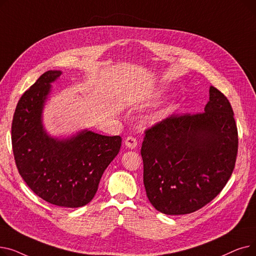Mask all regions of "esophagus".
Wrapping results in <instances>:
<instances>
[{
	"label": "esophagus",
	"instance_id": "obj_1",
	"mask_svg": "<svg viewBox=\"0 0 256 256\" xmlns=\"http://www.w3.org/2000/svg\"><path fill=\"white\" fill-rule=\"evenodd\" d=\"M124 144H126V146L128 147V148L134 150L137 146V140L134 138V137H128L124 140Z\"/></svg>",
	"mask_w": 256,
	"mask_h": 256
}]
</instances>
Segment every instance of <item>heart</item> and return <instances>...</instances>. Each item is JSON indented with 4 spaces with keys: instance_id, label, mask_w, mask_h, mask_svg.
I'll use <instances>...</instances> for the list:
<instances>
[{
    "instance_id": "obj_1",
    "label": "heart",
    "mask_w": 256,
    "mask_h": 256,
    "mask_svg": "<svg viewBox=\"0 0 256 256\" xmlns=\"http://www.w3.org/2000/svg\"><path fill=\"white\" fill-rule=\"evenodd\" d=\"M167 92H168V89L166 87H158L148 93V96L146 98V102L150 104L158 102L166 98ZM174 110H176V106H168L163 108V109H160V111L154 113L150 117V122L152 124H158L160 122H162V121L167 119L173 113Z\"/></svg>"
}]
</instances>
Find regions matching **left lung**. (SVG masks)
<instances>
[{
  "label": "left lung",
  "mask_w": 256,
  "mask_h": 256,
  "mask_svg": "<svg viewBox=\"0 0 256 256\" xmlns=\"http://www.w3.org/2000/svg\"><path fill=\"white\" fill-rule=\"evenodd\" d=\"M238 141L230 102L212 86L204 113L171 116L147 130L143 182L154 208L186 214L210 202L232 176Z\"/></svg>",
  "instance_id": "left-lung-1"
}]
</instances>
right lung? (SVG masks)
Returning <instances> with one entry per match:
<instances>
[{
  "label": "right lung",
  "mask_w": 256,
  "mask_h": 256,
  "mask_svg": "<svg viewBox=\"0 0 256 256\" xmlns=\"http://www.w3.org/2000/svg\"><path fill=\"white\" fill-rule=\"evenodd\" d=\"M62 74L48 70L26 90L12 120L16 164L30 189L48 202L64 208L86 206L96 195L102 173L118 154L120 136L82 130L67 138L48 134L42 112L52 83Z\"/></svg>",
  "instance_id": "1"
}]
</instances>
